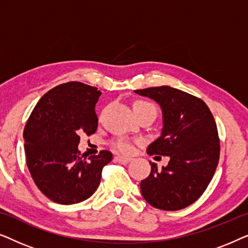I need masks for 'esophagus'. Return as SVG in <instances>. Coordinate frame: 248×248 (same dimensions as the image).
I'll return each mask as SVG.
<instances>
[{"label": "esophagus", "instance_id": "1", "mask_svg": "<svg viewBox=\"0 0 248 248\" xmlns=\"http://www.w3.org/2000/svg\"><path fill=\"white\" fill-rule=\"evenodd\" d=\"M116 160L118 162H121V164H128V162L132 160V158H130V157H123V155H117Z\"/></svg>", "mask_w": 248, "mask_h": 248}]
</instances>
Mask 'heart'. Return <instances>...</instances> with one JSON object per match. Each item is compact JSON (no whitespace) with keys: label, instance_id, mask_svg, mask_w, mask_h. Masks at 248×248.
<instances>
[{"label":"heart","instance_id":"b5f03b06","mask_svg":"<svg viewBox=\"0 0 248 248\" xmlns=\"http://www.w3.org/2000/svg\"><path fill=\"white\" fill-rule=\"evenodd\" d=\"M144 108H154L155 109V107L154 105L148 103V101H142V100H139V101H135L133 104V110H137V109H144ZM113 148L116 149L117 151L120 152H123V154H127V152H130L132 150V145L128 141L126 140H123V139H121V140H116L113 142Z\"/></svg>","mask_w":248,"mask_h":248}]
</instances>
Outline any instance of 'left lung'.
<instances>
[{"instance_id":"8db88e82","label":"left lung","mask_w":248,"mask_h":248,"mask_svg":"<svg viewBox=\"0 0 248 248\" xmlns=\"http://www.w3.org/2000/svg\"><path fill=\"white\" fill-rule=\"evenodd\" d=\"M155 100L162 111L160 137L148 145L149 155H167L169 162L141 182V193L155 208L176 211L203 194L219 161L218 130L204 101L169 86L135 90Z\"/></svg>"}]
</instances>
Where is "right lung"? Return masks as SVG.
I'll return each mask as SVG.
<instances>
[{
  "label": "right lung",
  "instance_id": "right-lung-1",
  "mask_svg": "<svg viewBox=\"0 0 248 248\" xmlns=\"http://www.w3.org/2000/svg\"><path fill=\"white\" fill-rule=\"evenodd\" d=\"M101 93L81 82L60 84L40 98L27 122L23 139L27 166L44 195L59 204L89 199L100 184L104 166L113 155L103 150L80 157V134H93L94 111Z\"/></svg>",
  "mask_w": 248,
  "mask_h": 248
}]
</instances>
